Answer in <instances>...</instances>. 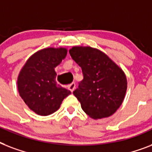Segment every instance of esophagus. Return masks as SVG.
Segmentation results:
<instances>
[{"label": "esophagus", "mask_w": 152, "mask_h": 152, "mask_svg": "<svg viewBox=\"0 0 152 152\" xmlns=\"http://www.w3.org/2000/svg\"><path fill=\"white\" fill-rule=\"evenodd\" d=\"M75 88H76V83H72L71 84H69V86H68V89H69L71 92H72L74 90H75Z\"/></svg>", "instance_id": "esophagus-1"}]
</instances>
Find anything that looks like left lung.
I'll use <instances>...</instances> for the list:
<instances>
[{
	"label": "left lung",
	"mask_w": 152,
	"mask_h": 152,
	"mask_svg": "<svg viewBox=\"0 0 152 152\" xmlns=\"http://www.w3.org/2000/svg\"><path fill=\"white\" fill-rule=\"evenodd\" d=\"M69 53L83 72V80L73 91L83 110L94 119L115 113L127 89L122 69L106 53L90 46H74Z\"/></svg>",
	"instance_id": "left-lung-1"
}]
</instances>
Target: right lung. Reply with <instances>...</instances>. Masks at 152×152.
Instances as JSON below:
<instances>
[{
  "label": "right lung",
  "mask_w": 152,
  "mask_h": 152,
  "mask_svg": "<svg viewBox=\"0 0 152 152\" xmlns=\"http://www.w3.org/2000/svg\"><path fill=\"white\" fill-rule=\"evenodd\" d=\"M67 55L65 48H46L27 61L17 80L20 97L31 110L41 116L52 114L60 108L71 91L57 84L54 69Z\"/></svg>",
  "instance_id": "add662e5"
}]
</instances>
